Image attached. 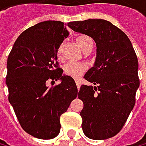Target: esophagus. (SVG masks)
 I'll return each instance as SVG.
<instances>
[{
	"label": "esophagus",
	"mask_w": 146,
	"mask_h": 146,
	"mask_svg": "<svg viewBox=\"0 0 146 146\" xmlns=\"http://www.w3.org/2000/svg\"><path fill=\"white\" fill-rule=\"evenodd\" d=\"M76 84H77V87H78V90H79V88H80V80L79 79H76Z\"/></svg>",
	"instance_id": "1"
}]
</instances>
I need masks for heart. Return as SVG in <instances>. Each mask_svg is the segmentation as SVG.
Here are the masks:
<instances>
[{"label": "heart", "instance_id": "obj_1", "mask_svg": "<svg viewBox=\"0 0 146 146\" xmlns=\"http://www.w3.org/2000/svg\"><path fill=\"white\" fill-rule=\"evenodd\" d=\"M77 43L78 44V46L81 48V50H83L88 44L92 43V40L87 35H80L77 38ZM58 58L61 57V46L58 47V50L56 53ZM66 75H68L69 77L72 78H78L84 73L86 70V65L82 63H74V62H70V63L67 64L64 68Z\"/></svg>", "mask_w": 146, "mask_h": 146}]
</instances>
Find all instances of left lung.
<instances>
[{"label":"left lung","mask_w":146,"mask_h":146,"mask_svg":"<svg viewBox=\"0 0 146 146\" xmlns=\"http://www.w3.org/2000/svg\"><path fill=\"white\" fill-rule=\"evenodd\" d=\"M68 26L95 41L96 59L84 78L94 84L82 85L78 99L84 134L94 140L111 138L120 132L135 103L138 59L128 36L111 22L89 19L70 22Z\"/></svg>","instance_id":"obj_1"}]
</instances>
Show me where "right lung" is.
Returning a JSON list of instances; mask_svg holds the SVG:
<instances>
[{
  "mask_svg": "<svg viewBox=\"0 0 146 146\" xmlns=\"http://www.w3.org/2000/svg\"><path fill=\"white\" fill-rule=\"evenodd\" d=\"M68 35L60 21L36 23L19 35L8 56L9 102L22 128L36 138L59 133L60 116L78 95L74 79L63 75L57 64V50ZM58 79V85L46 86Z\"/></svg>",
  "mask_w": 146,
  "mask_h": 146,
  "instance_id": "add662e5",
  "label": "right lung"
}]
</instances>
